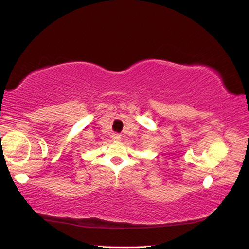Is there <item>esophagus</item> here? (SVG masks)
Returning <instances> with one entry per match:
<instances>
[{
    "label": "esophagus",
    "instance_id": "1",
    "mask_svg": "<svg viewBox=\"0 0 249 249\" xmlns=\"http://www.w3.org/2000/svg\"><path fill=\"white\" fill-rule=\"evenodd\" d=\"M113 139H114V140H120V139H121V136H120V135H114V136H113Z\"/></svg>",
    "mask_w": 249,
    "mask_h": 249
}]
</instances>
